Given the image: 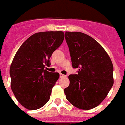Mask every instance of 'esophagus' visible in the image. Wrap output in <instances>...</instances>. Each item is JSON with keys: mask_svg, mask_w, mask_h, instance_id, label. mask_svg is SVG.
I'll use <instances>...</instances> for the list:
<instances>
[{"mask_svg": "<svg viewBox=\"0 0 125 125\" xmlns=\"http://www.w3.org/2000/svg\"><path fill=\"white\" fill-rule=\"evenodd\" d=\"M66 77L65 75L62 74V73H60V77H61V78H62V77Z\"/></svg>", "mask_w": 125, "mask_h": 125, "instance_id": "34e87169", "label": "esophagus"}]
</instances>
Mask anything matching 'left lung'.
<instances>
[{"instance_id": "1", "label": "left lung", "mask_w": 125, "mask_h": 125, "mask_svg": "<svg viewBox=\"0 0 125 125\" xmlns=\"http://www.w3.org/2000/svg\"><path fill=\"white\" fill-rule=\"evenodd\" d=\"M73 68L70 84L64 89L66 99L82 110L96 107L106 98L114 84V67L104 49L90 36L81 32L66 31Z\"/></svg>"}]
</instances>
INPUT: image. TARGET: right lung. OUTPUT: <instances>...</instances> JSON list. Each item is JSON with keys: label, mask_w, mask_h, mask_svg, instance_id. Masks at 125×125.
<instances>
[{"label": "right lung", "mask_w": 125, "mask_h": 125, "mask_svg": "<svg viewBox=\"0 0 125 125\" xmlns=\"http://www.w3.org/2000/svg\"><path fill=\"white\" fill-rule=\"evenodd\" d=\"M61 31L36 33L25 41L14 57L10 69L11 88L16 99L26 109L33 110L45 105L59 78L49 72L53 52L63 42Z\"/></svg>", "instance_id": "right-lung-1"}]
</instances>
